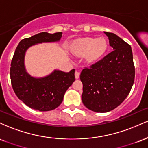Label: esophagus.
Masks as SVG:
<instances>
[{"mask_svg":"<svg viewBox=\"0 0 148 148\" xmlns=\"http://www.w3.org/2000/svg\"><path fill=\"white\" fill-rule=\"evenodd\" d=\"M79 76H80V72L76 71V72H75V78L76 79H79Z\"/></svg>","mask_w":148,"mask_h":148,"instance_id":"1","label":"esophagus"}]
</instances>
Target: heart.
<instances>
[{
  "mask_svg": "<svg viewBox=\"0 0 148 148\" xmlns=\"http://www.w3.org/2000/svg\"><path fill=\"white\" fill-rule=\"evenodd\" d=\"M108 44L105 37L99 38L86 37L79 40L73 49V52L79 56L86 55L88 62H95L106 53Z\"/></svg>",
  "mask_w": 148,
  "mask_h": 148,
  "instance_id": "b5f03b06",
  "label": "heart"
}]
</instances>
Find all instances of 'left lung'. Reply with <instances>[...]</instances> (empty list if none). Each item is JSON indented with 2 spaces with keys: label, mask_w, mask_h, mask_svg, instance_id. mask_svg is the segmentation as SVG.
<instances>
[{
  "label": "left lung",
  "mask_w": 148,
  "mask_h": 148,
  "mask_svg": "<svg viewBox=\"0 0 148 148\" xmlns=\"http://www.w3.org/2000/svg\"><path fill=\"white\" fill-rule=\"evenodd\" d=\"M103 33L113 51L90 67H85L80 75L83 103L97 113L112 111L123 102L135 77L131 46L114 33Z\"/></svg>",
  "instance_id": "8db88e82"
}]
</instances>
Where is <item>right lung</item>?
Masks as SVG:
<instances>
[{
  "label": "right lung",
  "instance_id": "add662e5",
  "mask_svg": "<svg viewBox=\"0 0 148 148\" xmlns=\"http://www.w3.org/2000/svg\"><path fill=\"white\" fill-rule=\"evenodd\" d=\"M62 34L61 32L53 34L42 32L23 39L16 47L12 60L10 79L15 94L26 106L37 111H51L60 106L65 92L75 81V69L69 72L55 69L44 77H34L25 69V52L35 45L59 42Z\"/></svg>",
  "mask_w": 148,
  "mask_h": 148
}]
</instances>
